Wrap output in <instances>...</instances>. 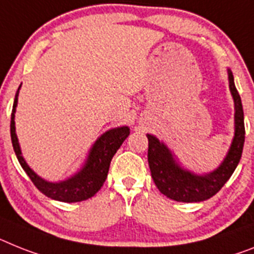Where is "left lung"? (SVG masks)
I'll return each instance as SVG.
<instances>
[{"label":"left lung","instance_id":"left-lung-1","mask_svg":"<svg viewBox=\"0 0 254 254\" xmlns=\"http://www.w3.org/2000/svg\"><path fill=\"white\" fill-rule=\"evenodd\" d=\"M230 90L235 102V137L221 167L206 176H195L176 164L172 153L159 139L151 134L148 138V165L152 180L163 195L182 203L203 201L216 195L222 189L240 161L246 139L244 112L242 99L234 84V76L229 71Z\"/></svg>","mask_w":254,"mask_h":254}]
</instances>
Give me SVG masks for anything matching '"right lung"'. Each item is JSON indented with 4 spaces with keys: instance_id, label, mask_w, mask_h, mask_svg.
I'll return each mask as SVG.
<instances>
[{
    "instance_id": "1",
    "label": "right lung",
    "mask_w": 254,
    "mask_h": 254,
    "mask_svg": "<svg viewBox=\"0 0 254 254\" xmlns=\"http://www.w3.org/2000/svg\"><path fill=\"white\" fill-rule=\"evenodd\" d=\"M19 91V89H18ZM18 91L15 95L14 106H12L11 112V123H10V133H11V142L14 147L15 155L18 157L19 163L22 165L25 173L28 174L31 181L33 182L36 187L41 191L44 195L48 197H51L54 200L59 201H64V203H76V201H82L87 200L91 196L101 190L103 186L104 181L107 178L108 169H110L111 160L116 153V151L120 148L123 142L127 139L129 135V127H123L108 130L104 133L99 139L95 142L94 147L91 148V152L89 155V159L86 161V165L84 169L81 170L80 173L69 178L68 181L61 183H51L46 182L42 178L27 165L22 156V151L18 143V138L15 134V107L18 104Z\"/></svg>"
}]
</instances>
